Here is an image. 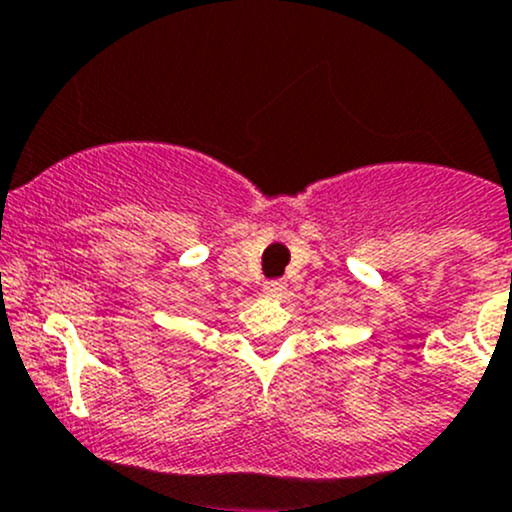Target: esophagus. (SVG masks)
<instances>
[{
	"label": "esophagus",
	"mask_w": 512,
	"mask_h": 512,
	"mask_svg": "<svg viewBox=\"0 0 512 512\" xmlns=\"http://www.w3.org/2000/svg\"><path fill=\"white\" fill-rule=\"evenodd\" d=\"M263 293H266L268 298H283V295H286V283H283V281H266V283H263Z\"/></svg>",
	"instance_id": "1"
}]
</instances>
